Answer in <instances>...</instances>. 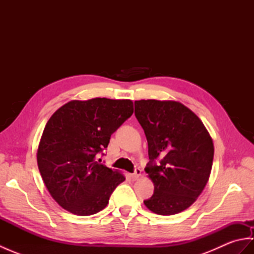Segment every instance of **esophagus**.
I'll use <instances>...</instances> for the list:
<instances>
[{
  "label": "esophagus",
  "instance_id": "obj_1",
  "mask_svg": "<svg viewBox=\"0 0 254 254\" xmlns=\"http://www.w3.org/2000/svg\"><path fill=\"white\" fill-rule=\"evenodd\" d=\"M141 176H142V170L139 169V168H136V169H135V171H134V174H132V175H131V177H132V179H133V180H137L138 178L141 177Z\"/></svg>",
  "mask_w": 254,
  "mask_h": 254
}]
</instances>
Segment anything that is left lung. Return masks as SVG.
<instances>
[{"label": "left lung", "mask_w": 254, "mask_h": 254, "mask_svg": "<svg viewBox=\"0 0 254 254\" xmlns=\"http://www.w3.org/2000/svg\"><path fill=\"white\" fill-rule=\"evenodd\" d=\"M134 105L148 143L145 171L154 183V194L145 199V206L158 215L180 213L206 186L214 158L213 139L199 118L180 102L148 99Z\"/></svg>", "instance_id": "8db88e82"}]
</instances>
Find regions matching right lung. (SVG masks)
<instances>
[{"label":"right lung","instance_id":"add662e5","mask_svg":"<svg viewBox=\"0 0 254 254\" xmlns=\"http://www.w3.org/2000/svg\"><path fill=\"white\" fill-rule=\"evenodd\" d=\"M132 113L133 102L128 99L94 98L69 101L51 116L37 163L48 191L61 207L88 216L107 206L126 178L96 158Z\"/></svg>","mask_w":254,"mask_h":254}]
</instances>
